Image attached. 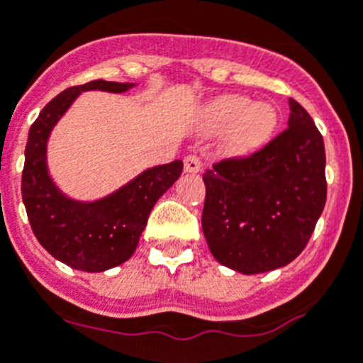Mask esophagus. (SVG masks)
<instances>
[{
  "mask_svg": "<svg viewBox=\"0 0 363 363\" xmlns=\"http://www.w3.org/2000/svg\"><path fill=\"white\" fill-rule=\"evenodd\" d=\"M184 165H185V171L187 172H198L201 169V158L198 155H187L184 160Z\"/></svg>",
  "mask_w": 363,
  "mask_h": 363,
  "instance_id": "esophagus-1",
  "label": "esophagus"
}]
</instances>
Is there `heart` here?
<instances>
[{
  "instance_id": "heart-1",
  "label": "heart",
  "mask_w": 363,
  "mask_h": 363,
  "mask_svg": "<svg viewBox=\"0 0 363 363\" xmlns=\"http://www.w3.org/2000/svg\"><path fill=\"white\" fill-rule=\"evenodd\" d=\"M208 128L230 129L228 147L232 152L245 155L261 147L277 125V113L270 104H250L242 95H225L211 102L205 111Z\"/></svg>"
}]
</instances>
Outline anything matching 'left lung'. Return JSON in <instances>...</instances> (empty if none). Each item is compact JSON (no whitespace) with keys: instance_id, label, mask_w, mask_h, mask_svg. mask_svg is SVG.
<instances>
[{"instance_id":"obj_1","label":"left lung","mask_w":363,"mask_h":363,"mask_svg":"<svg viewBox=\"0 0 363 363\" xmlns=\"http://www.w3.org/2000/svg\"><path fill=\"white\" fill-rule=\"evenodd\" d=\"M201 227L212 255L241 274L286 266L306 248L325 205V151L310 113L290 99L288 128L203 174Z\"/></svg>"}]
</instances>
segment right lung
Wrapping results in <instances>:
<instances>
[{
  "label": "right lung",
  "instance_id": "add662e5",
  "mask_svg": "<svg viewBox=\"0 0 363 363\" xmlns=\"http://www.w3.org/2000/svg\"><path fill=\"white\" fill-rule=\"evenodd\" d=\"M129 82L91 81L72 86L43 108L28 131L21 194L32 232L45 250L81 272H104L128 261L158 198L184 171V162L147 169L133 182L93 203L66 198L48 176L46 142L50 131L81 91L122 93Z\"/></svg>",
  "mask_w": 363,
  "mask_h": 363
}]
</instances>
